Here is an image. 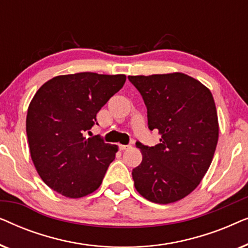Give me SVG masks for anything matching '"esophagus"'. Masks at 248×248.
<instances>
[{
    "mask_svg": "<svg viewBox=\"0 0 248 248\" xmlns=\"http://www.w3.org/2000/svg\"><path fill=\"white\" fill-rule=\"evenodd\" d=\"M131 145H124V144H120V149L121 150H126V149H130Z\"/></svg>",
    "mask_w": 248,
    "mask_h": 248,
    "instance_id": "obj_1",
    "label": "esophagus"
}]
</instances>
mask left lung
<instances>
[{
  "instance_id": "left-lung-1",
  "label": "left lung",
  "mask_w": 248,
  "mask_h": 248,
  "mask_svg": "<svg viewBox=\"0 0 248 248\" xmlns=\"http://www.w3.org/2000/svg\"><path fill=\"white\" fill-rule=\"evenodd\" d=\"M147 107L148 127L158 131L155 147L137 142L141 164L132 170L137 191L168 204L198 187L211 165L219 137L212 93L184 73L130 76Z\"/></svg>"
}]
</instances>
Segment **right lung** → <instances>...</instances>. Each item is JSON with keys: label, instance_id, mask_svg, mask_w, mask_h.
Wrapping results in <instances>:
<instances>
[{"label": "right lung", "instance_id": "add662e5", "mask_svg": "<svg viewBox=\"0 0 248 248\" xmlns=\"http://www.w3.org/2000/svg\"><path fill=\"white\" fill-rule=\"evenodd\" d=\"M124 74H66L44 83L27 113L30 155L45 184L66 198L86 196L99 187L117 147L86 138L97 113L124 86Z\"/></svg>", "mask_w": 248, "mask_h": 248}]
</instances>
